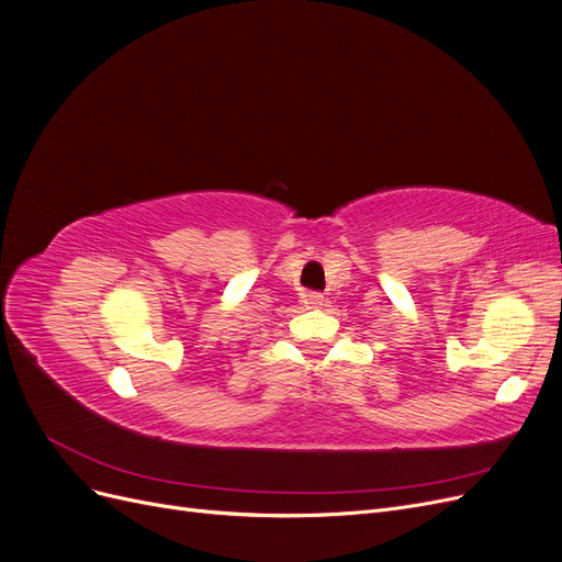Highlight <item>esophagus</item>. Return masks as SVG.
Wrapping results in <instances>:
<instances>
[{
    "instance_id": "esophagus-1",
    "label": "esophagus",
    "mask_w": 562,
    "mask_h": 562,
    "mask_svg": "<svg viewBox=\"0 0 562 562\" xmlns=\"http://www.w3.org/2000/svg\"><path fill=\"white\" fill-rule=\"evenodd\" d=\"M302 302L307 310H321L323 307V295L321 293H304Z\"/></svg>"
}]
</instances>
